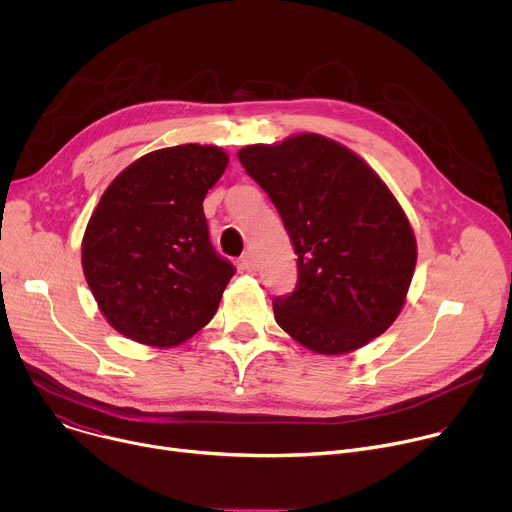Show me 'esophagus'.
Here are the masks:
<instances>
[{
  "label": "esophagus",
  "instance_id": "esophagus-1",
  "mask_svg": "<svg viewBox=\"0 0 512 512\" xmlns=\"http://www.w3.org/2000/svg\"><path fill=\"white\" fill-rule=\"evenodd\" d=\"M239 269H243V271H255V257H253V253L241 255V259H239Z\"/></svg>",
  "mask_w": 512,
  "mask_h": 512
}]
</instances>
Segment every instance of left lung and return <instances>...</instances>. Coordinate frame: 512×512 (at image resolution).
<instances>
[{
    "label": "left lung",
    "instance_id": "1",
    "mask_svg": "<svg viewBox=\"0 0 512 512\" xmlns=\"http://www.w3.org/2000/svg\"><path fill=\"white\" fill-rule=\"evenodd\" d=\"M275 204L298 255V285L273 302L275 322L302 346L346 354L401 314L417 263L409 218L381 176L318 133L239 150Z\"/></svg>",
    "mask_w": 512,
    "mask_h": 512
}]
</instances>
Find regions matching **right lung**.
I'll use <instances>...</instances> for the list:
<instances>
[{
    "mask_svg": "<svg viewBox=\"0 0 512 512\" xmlns=\"http://www.w3.org/2000/svg\"><path fill=\"white\" fill-rule=\"evenodd\" d=\"M227 164L216 145H174L141 156L103 192L81 261L101 314L119 334L172 348L216 314L235 267L208 241L202 200Z\"/></svg>",
    "mask_w": 512,
    "mask_h": 512,
    "instance_id": "1",
    "label": "right lung"
}]
</instances>
